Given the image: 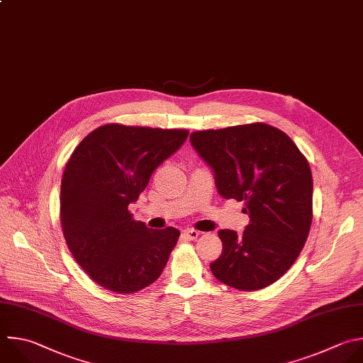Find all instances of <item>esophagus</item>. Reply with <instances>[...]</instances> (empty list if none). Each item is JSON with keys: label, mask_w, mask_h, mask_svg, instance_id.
<instances>
[{"label": "esophagus", "mask_w": 363, "mask_h": 363, "mask_svg": "<svg viewBox=\"0 0 363 363\" xmlns=\"http://www.w3.org/2000/svg\"><path fill=\"white\" fill-rule=\"evenodd\" d=\"M182 235H184L186 239H189V240H195V239L201 235V232L196 230V229L188 228V229H184V230H182Z\"/></svg>", "instance_id": "esophagus-1"}]
</instances>
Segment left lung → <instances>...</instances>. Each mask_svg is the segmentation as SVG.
I'll return each instance as SVG.
<instances>
[{
	"instance_id": "1",
	"label": "left lung",
	"mask_w": 363,
	"mask_h": 363,
	"mask_svg": "<svg viewBox=\"0 0 363 363\" xmlns=\"http://www.w3.org/2000/svg\"><path fill=\"white\" fill-rule=\"evenodd\" d=\"M191 145L212 169L219 195L244 201L245 230L218 232L222 254L213 277L240 291L278 281L299 257L312 222V172L306 158L281 130L255 123L196 131Z\"/></svg>"
}]
</instances>
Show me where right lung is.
<instances>
[{
    "label": "right lung",
    "instance_id": "right-lung-1",
    "mask_svg": "<svg viewBox=\"0 0 363 363\" xmlns=\"http://www.w3.org/2000/svg\"><path fill=\"white\" fill-rule=\"evenodd\" d=\"M186 130L108 124L72 152L61 181V223L79 267L101 286L133 294L155 282L179 230L134 220L137 202L154 171L188 138Z\"/></svg>",
    "mask_w": 363,
    "mask_h": 363
}]
</instances>
